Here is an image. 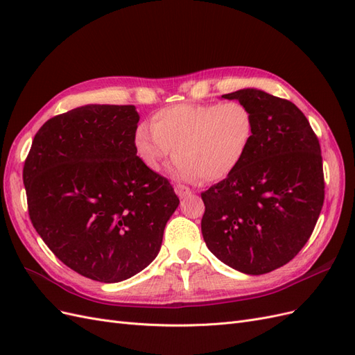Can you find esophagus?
I'll use <instances>...</instances> for the list:
<instances>
[{"label": "esophagus", "mask_w": 355, "mask_h": 355, "mask_svg": "<svg viewBox=\"0 0 355 355\" xmlns=\"http://www.w3.org/2000/svg\"><path fill=\"white\" fill-rule=\"evenodd\" d=\"M175 192H176L179 198H185V197L191 196V191L187 187H184V185H176L175 187Z\"/></svg>", "instance_id": "esophagus-1"}]
</instances>
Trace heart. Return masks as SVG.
I'll return each mask as SVG.
<instances>
[{"instance_id": "1", "label": "heart", "mask_w": 355, "mask_h": 355, "mask_svg": "<svg viewBox=\"0 0 355 355\" xmlns=\"http://www.w3.org/2000/svg\"><path fill=\"white\" fill-rule=\"evenodd\" d=\"M254 136L252 111L239 101L178 103L153 116V128L141 124L135 148L146 168L159 171L173 154V175L187 182H218L234 173L249 153Z\"/></svg>"}]
</instances>
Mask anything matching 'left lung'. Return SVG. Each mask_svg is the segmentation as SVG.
<instances>
[{
    "label": "left lung",
    "instance_id": "8db88e82",
    "mask_svg": "<svg viewBox=\"0 0 355 355\" xmlns=\"http://www.w3.org/2000/svg\"><path fill=\"white\" fill-rule=\"evenodd\" d=\"M253 114L254 136L234 173L201 192L209 250L249 275L290 262L314 231L324 201L320 144L297 106L259 89L222 96Z\"/></svg>",
    "mask_w": 355,
    "mask_h": 355
}]
</instances>
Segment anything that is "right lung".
I'll list each match as a JSON object with an SVG mask.
<instances>
[{"label": "right lung", "instance_id": "right-lung-1", "mask_svg": "<svg viewBox=\"0 0 355 355\" xmlns=\"http://www.w3.org/2000/svg\"><path fill=\"white\" fill-rule=\"evenodd\" d=\"M133 105H84L53 116L24 167L29 218L71 270L102 283L151 263L179 206L170 182L136 154Z\"/></svg>", "mask_w": 355, "mask_h": 355}]
</instances>
